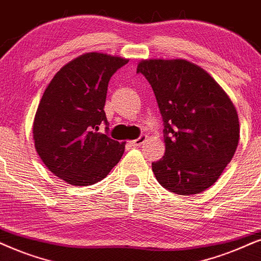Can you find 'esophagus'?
I'll return each mask as SVG.
<instances>
[{
    "mask_svg": "<svg viewBox=\"0 0 261 261\" xmlns=\"http://www.w3.org/2000/svg\"><path fill=\"white\" fill-rule=\"evenodd\" d=\"M146 140H147L146 135H141V136L138 137V138H136V140L130 141V144L133 147H138V146H141L142 143H144V142H146Z\"/></svg>",
    "mask_w": 261,
    "mask_h": 261,
    "instance_id": "obj_1",
    "label": "esophagus"
}]
</instances>
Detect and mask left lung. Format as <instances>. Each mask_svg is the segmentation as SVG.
<instances>
[{
    "instance_id": "left-lung-1",
    "label": "left lung",
    "mask_w": 261,
    "mask_h": 261,
    "mask_svg": "<svg viewBox=\"0 0 261 261\" xmlns=\"http://www.w3.org/2000/svg\"><path fill=\"white\" fill-rule=\"evenodd\" d=\"M137 73L151 85L164 121L165 154L151 163L155 178L178 195L206 190L239 144L231 100L206 71L186 60H144Z\"/></svg>"
}]
</instances>
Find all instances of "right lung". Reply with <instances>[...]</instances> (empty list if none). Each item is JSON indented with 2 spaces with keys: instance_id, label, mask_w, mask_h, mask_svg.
I'll return each instance as SVG.
<instances>
[{
  "instance_id": "1",
  "label": "right lung",
  "mask_w": 261,
  "mask_h": 261,
  "mask_svg": "<svg viewBox=\"0 0 261 261\" xmlns=\"http://www.w3.org/2000/svg\"><path fill=\"white\" fill-rule=\"evenodd\" d=\"M127 61L81 55L60 68L43 94L34 121L36 150L49 171L72 186L97 183L123 156L125 143L108 136L103 108L111 77Z\"/></svg>"
}]
</instances>
